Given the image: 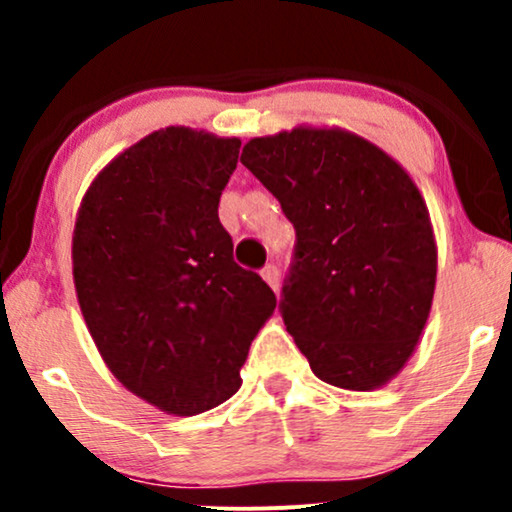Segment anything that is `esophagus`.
Listing matches in <instances>:
<instances>
[{
	"instance_id": "esophagus-1",
	"label": "esophagus",
	"mask_w": 512,
	"mask_h": 512,
	"mask_svg": "<svg viewBox=\"0 0 512 512\" xmlns=\"http://www.w3.org/2000/svg\"><path fill=\"white\" fill-rule=\"evenodd\" d=\"M262 279L267 281L274 291H279V267H276L274 262H269L267 267L262 269Z\"/></svg>"
}]
</instances>
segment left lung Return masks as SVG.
Segmentation results:
<instances>
[{"mask_svg": "<svg viewBox=\"0 0 512 512\" xmlns=\"http://www.w3.org/2000/svg\"><path fill=\"white\" fill-rule=\"evenodd\" d=\"M240 163L296 228L279 310L313 373L356 392L390 383L419 344L436 289V238L414 180L339 127L255 137Z\"/></svg>", "mask_w": 512, "mask_h": 512, "instance_id": "obj_1", "label": "left lung"}]
</instances>
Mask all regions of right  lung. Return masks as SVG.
<instances>
[{"instance_id":"1","label":"right lung","mask_w":512,"mask_h":512,"mask_svg":"<svg viewBox=\"0 0 512 512\" xmlns=\"http://www.w3.org/2000/svg\"><path fill=\"white\" fill-rule=\"evenodd\" d=\"M240 139L166 127L91 182L72 238L74 286L113 375L161 411L195 416L238 392L252 339L276 308L233 260L219 199Z\"/></svg>"}]
</instances>
